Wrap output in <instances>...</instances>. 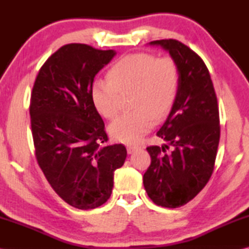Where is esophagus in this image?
Segmentation results:
<instances>
[{"label": "esophagus", "mask_w": 249, "mask_h": 249, "mask_svg": "<svg viewBox=\"0 0 249 249\" xmlns=\"http://www.w3.org/2000/svg\"><path fill=\"white\" fill-rule=\"evenodd\" d=\"M141 146H138V145H127V152L128 154H131V153H134L136 150L140 149Z\"/></svg>", "instance_id": "obj_1"}]
</instances>
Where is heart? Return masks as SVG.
<instances>
[{
    "instance_id": "1",
    "label": "heart",
    "mask_w": 249,
    "mask_h": 249,
    "mask_svg": "<svg viewBox=\"0 0 249 249\" xmlns=\"http://www.w3.org/2000/svg\"><path fill=\"white\" fill-rule=\"evenodd\" d=\"M108 81H98L91 89V98L97 112L107 120L114 119L123 98H131L133 113L121 115L110 125L112 138L134 143L165 119L176 102L179 71L169 56L157 57L137 52L121 57L107 73Z\"/></svg>"
}]
</instances>
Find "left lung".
I'll return each instance as SVG.
<instances>
[{
    "instance_id": "obj_1",
    "label": "left lung",
    "mask_w": 249,
    "mask_h": 249,
    "mask_svg": "<svg viewBox=\"0 0 249 249\" xmlns=\"http://www.w3.org/2000/svg\"><path fill=\"white\" fill-rule=\"evenodd\" d=\"M150 45L169 52L179 82L176 102L156 134L166 144L146 147L151 165L143 185L155 204L174 209L193 200L212 176L220 137L218 105L208 67L196 52L176 39Z\"/></svg>"
}]
</instances>
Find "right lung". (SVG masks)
Listing matches in <instances>:
<instances>
[{"instance_id":"obj_1","label":"right lung","mask_w":249,"mask_h":249,"mask_svg":"<svg viewBox=\"0 0 249 249\" xmlns=\"http://www.w3.org/2000/svg\"><path fill=\"white\" fill-rule=\"evenodd\" d=\"M115 54L84 44L63 46L41 66L32 89L37 162L54 192L80 210L110 198L114 171L127 156L123 144H106L104 121L91 98L95 76Z\"/></svg>"}]
</instances>
